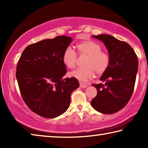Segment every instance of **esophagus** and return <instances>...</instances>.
<instances>
[{
	"instance_id": "obj_1",
	"label": "esophagus",
	"mask_w": 148,
	"mask_h": 148,
	"mask_svg": "<svg viewBox=\"0 0 148 148\" xmlns=\"http://www.w3.org/2000/svg\"><path fill=\"white\" fill-rule=\"evenodd\" d=\"M79 86H80V87H82V88H86V87H87V85L84 84L83 83H81V82L79 83Z\"/></svg>"
}]
</instances>
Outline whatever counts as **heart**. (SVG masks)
I'll return each mask as SVG.
<instances>
[{
  "mask_svg": "<svg viewBox=\"0 0 148 148\" xmlns=\"http://www.w3.org/2000/svg\"><path fill=\"white\" fill-rule=\"evenodd\" d=\"M80 55H87L85 60L84 66L79 67L70 73V76L86 82L91 79L95 74H102L108 68L110 58L106 52L101 50L99 44L91 40H86L77 45ZM77 53L71 47H67L62 54V62L69 69L76 66L77 62Z\"/></svg>",
  "mask_w": 148,
  "mask_h": 148,
  "instance_id": "heart-1",
  "label": "heart"
}]
</instances>
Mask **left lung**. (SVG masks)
Here are the masks:
<instances>
[{"label":"left lung","instance_id":"left-lung-1","mask_svg":"<svg viewBox=\"0 0 148 148\" xmlns=\"http://www.w3.org/2000/svg\"><path fill=\"white\" fill-rule=\"evenodd\" d=\"M106 47L110 58L108 68L100 80L104 84H92L97 95L91 102L101 113L112 114L126 106L133 93L138 61L133 49L127 42L109 34L92 36Z\"/></svg>","mask_w":148,"mask_h":148}]
</instances>
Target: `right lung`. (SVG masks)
I'll return each mask as SVG.
<instances>
[{
  "instance_id": "right-lung-1",
  "label": "right lung",
  "mask_w": 148,
  "mask_h": 148,
  "mask_svg": "<svg viewBox=\"0 0 148 148\" xmlns=\"http://www.w3.org/2000/svg\"><path fill=\"white\" fill-rule=\"evenodd\" d=\"M72 38L58 36L27 46L17 65L16 78L24 102L32 112L46 118L64 114L71 95L79 86L74 77L62 79L66 67L62 54Z\"/></svg>"
}]
</instances>
